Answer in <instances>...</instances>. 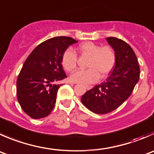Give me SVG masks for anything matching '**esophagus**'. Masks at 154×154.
<instances>
[{
    "mask_svg": "<svg viewBox=\"0 0 154 154\" xmlns=\"http://www.w3.org/2000/svg\"><path fill=\"white\" fill-rule=\"evenodd\" d=\"M85 86H86V89H88V90H89V89H91L92 88V86H90V85H85Z\"/></svg>",
    "mask_w": 154,
    "mask_h": 154,
    "instance_id": "esophagus-1",
    "label": "esophagus"
}]
</instances>
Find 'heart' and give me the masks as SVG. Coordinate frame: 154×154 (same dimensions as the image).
I'll use <instances>...</instances> for the list:
<instances>
[{
  "label": "heart",
  "mask_w": 154,
  "mask_h": 154,
  "mask_svg": "<svg viewBox=\"0 0 154 154\" xmlns=\"http://www.w3.org/2000/svg\"><path fill=\"white\" fill-rule=\"evenodd\" d=\"M78 50L83 55L89 56L87 70H78L71 76V81L76 83L87 84L97 81L101 77H105L111 72L116 63V53L108 46L101 47L92 42H84ZM77 56L71 49H68L62 57V65L68 72H72L77 67Z\"/></svg>",
  "instance_id": "b5f03b06"
}]
</instances>
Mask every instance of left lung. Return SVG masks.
<instances>
[{"instance_id": "1", "label": "left lung", "mask_w": 154, "mask_h": 154, "mask_svg": "<svg viewBox=\"0 0 154 154\" xmlns=\"http://www.w3.org/2000/svg\"><path fill=\"white\" fill-rule=\"evenodd\" d=\"M116 53V63L105 82L82 95L81 101L98 114L110 113L120 107L133 91L139 79L140 68L132 47L117 37L106 38Z\"/></svg>"}]
</instances>
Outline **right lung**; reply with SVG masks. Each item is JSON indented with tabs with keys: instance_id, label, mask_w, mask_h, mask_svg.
<instances>
[{
	"instance_id": "1",
	"label": "right lung",
	"mask_w": 154,
	"mask_h": 154,
	"mask_svg": "<svg viewBox=\"0 0 154 154\" xmlns=\"http://www.w3.org/2000/svg\"><path fill=\"white\" fill-rule=\"evenodd\" d=\"M77 41L69 37L50 38L37 46L25 60L16 82V94L22 110L33 119L51 113L56 95L66 78L62 57L69 46Z\"/></svg>"
}]
</instances>
